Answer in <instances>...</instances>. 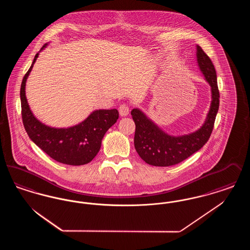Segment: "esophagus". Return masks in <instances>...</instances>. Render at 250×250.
<instances>
[{
  "mask_svg": "<svg viewBox=\"0 0 250 250\" xmlns=\"http://www.w3.org/2000/svg\"><path fill=\"white\" fill-rule=\"evenodd\" d=\"M119 113L121 116H127L129 113V106L127 104H122L119 107Z\"/></svg>",
  "mask_w": 250,
  "mask_h": 250,
  "instance_id": "34e87169",
  "label": "esophagus"
}]
</instances>
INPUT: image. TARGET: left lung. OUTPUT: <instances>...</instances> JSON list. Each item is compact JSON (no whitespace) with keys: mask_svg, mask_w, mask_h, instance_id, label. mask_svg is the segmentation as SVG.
<instances>
[{"mask_svg":"<svg viewBox=\"0 0 250 250\" xmlns=\"http://www.w3.org/2000/svg\"><path fill=\"white\" fill-rule=\"evenodd\" d=\"M197 62L205 81L211 87L212 101L201 128L182 136H171L162 130L140 108H133L136 125L134 145L137 153L147 164L156 167L176 165L199 151L208 142L214 128L219 107V92L214 64L202 48L197 45Z\"/></svg>","mask_w":250,"mask_h":250,"instance_id":"1","label":"left lung"}]
</instances>
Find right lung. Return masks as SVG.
I'll return each mask as SVG.
<instances>
[{
    "label": "right lung",
    "mask_w": 250,
    "mask_h": 250,
    "mask_svg": "<svg viewBox=\"0 0 250 250\" xmlns=\"http://www.w3.org/2000/svg\"><path fill=\"white\" fill-rule=\"evenodd\" d=\"M46 47L47 44L41 50ZM38 55L39 52L25 74L21 87L24 128L29 138L52 159L71 166L85 165L99 152L104 135L117 122L119 112L116 108L96 109L83 122L67 128L50 127L36 119L28 104L25 86Z\"/></svg>",
    "instance_id": "add662e5"
}]
</instances>
